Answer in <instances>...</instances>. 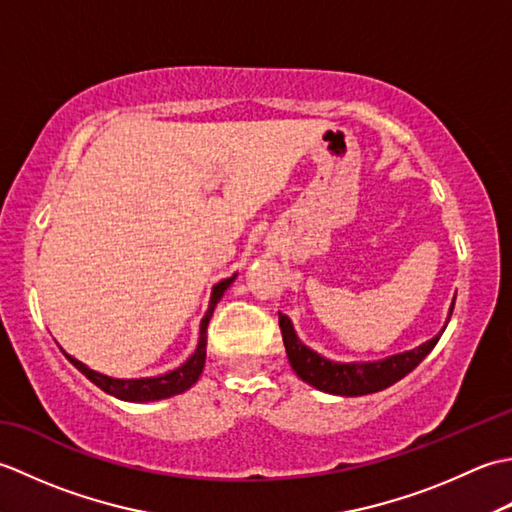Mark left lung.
<instances>
[{"instance_id":"obj_1","label":"left lung","mask_w":512,"mask_h":512,"mask_svg":"<svg viewBox=\"0 0 512 512\" xmlns=\"http://www.w3.org/2000/svg\"><path fill=\"white\" fill-rule=\"evenodd\" d=\"M453 306H455V299L449 308V319L453 314ZM279 328H281V336H284L288 361L301 380H306L308 385L325 391V394L365 396V394H374V391H380V389H387L389 385L398 383L402 376H407L411 369H416L422 358L436 347L447 325H444L442 332L433 336V339L418 345L416 350L387 356L383 361H374V363H334L330 358L317 354L314 350H310L308 345H303L299 341L295 328H292V321L281 312H279Z\"/></svg>"}]
</instances>
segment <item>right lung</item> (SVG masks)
Instances as JSON below:
<instances>
[{
  "instance_id": "add662e5",
  "label": "right lung",
  "mask_w": 512,
  "mask_h": 512,
  "mask_svg": "<svg viewBox=\"0 0 512 512\" xmlns=\"http://www.w3.org/2000/svg\"><path fill=\"white\" fill-rule=\"evenodd\" d=\"M237 275L222 279L220 284L213 286L211 292V301H209V310H206L204 319L200 321V341L195 352L184 361L180 367L173 369V372L160 374V376H149V378H112L94 372L88 365H83L81 361H76L74 356H68V361L79 369L81 374H85V378H90L92 383L103 389L105 394H110L118 400H127V402H151V400H162V398H171L176 394H182L187 391L191 385L198 383V378L204 369V361H206V328H209V321L213 317V310L217 306V301L222 299V295L226 292V288L233 284Z\"/></svg>"
}]
</instances>
